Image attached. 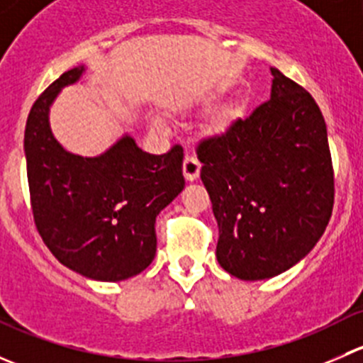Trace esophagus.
I'll use <instances>...</instances> for the list:
<instances>
[{
  "instance_id": "esophagus-1",
  "label": "esophagus",
  "mask_w": 363,
  "mask_h": 363,
  "mask_svg": "<svg viewBox=\"0 0 363 363\" xmlns=\"http://www.w3.org/2000/svg\"><path fill=\"white\" fill-rule=\"evenodd\" d=\"M200 167H202V164H200V161L196 160L195 156L186 155L184 163H182V172H184L186 181H189V182L196 181L200 175Z\"/></svg>"
}]
</instances>
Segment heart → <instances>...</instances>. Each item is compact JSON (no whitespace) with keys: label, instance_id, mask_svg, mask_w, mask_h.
I'll use <instances>...</instances> for the list:
<instances>
[{"label":"heart","instance_id":"heart-1","mask_svg":"<svg viewBox=\"0 0 363 363\" xmlns=\"http://www.w3.org/2000/svg\"><path fill=\"white\" fill-rule=\"evenodd\" d=\"M242 111H244L242 101H232V104H226L225 107L218 112V116H216V128H218V130L226 128L233 119H235V117H239L240 113H242ZM152 124H155L156 128L163 126V123H161V119H158V117L152 119Z\"/></svg>","mask_w":363,"mask_h":363}]
</instances>
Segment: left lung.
Listing matches in <instances>:
<instances>
[{"instance_id": "obj_1", "label": "left lung", "mask_w": 363, "mask_h": 363, "mask_svg": "<svg viewBox=\"0 0 363 363\" xmlns=\"http://www.w3.org/2000/svg\"><path fill=\"white\" fill-rule=\"evenodd\" d=\"M270 100L199 142L223 269L259 281L291 269L316 246L334 207L327 124L302 86L270 68Z\"/></svg>"}]
</instances>
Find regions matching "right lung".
Here are the masks:
<instances>
[{"instance_id": "add662e5", "label": "right lung", "mask_w": 363, "mask_h": 363, "mask_svg": "<svg viewBox=\"0 0 363 363\" xmlns=\"http://www.w3.org/2000/svg\"><path fill=\"white\" fill-rule=\"evenodd\" d=\"M86 68L65 72L28 116L24 152L33 218L50 252L89 279L116 283L147 269L156 255V216L184 189L182 147L142 151L130 135L94 158L54 138L50 105Z\"/></svg>"}]
</instances>
